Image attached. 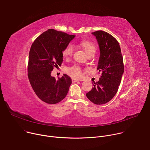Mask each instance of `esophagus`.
<instances>
[{
	"mask_svg": "<svg viewBox=\"0 0 150 150\" xmlns=\"http://www.w3.org/2000/svg\"><path fill=\"white\" fill-rule=\"evenodd\" d=\"M78 81H79V80H78V79H72V82H76Z\"/></svg>",
	"mask_w": 150,
	"mask_h": 150,
	"instance_id": "obj_1",
	"label": "esophagus"
}]
</instances>
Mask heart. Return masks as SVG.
<instances>
[{"mask_svg":"<svg viewBox=\"0 0 150 150\" xmlns=\"http://www.w3.org/2000/svg\"><path fill=\"white\" fill-rule=\"evenodd\" d=\"M81 46L83 48V49L86 52V53L88 54L91 53H95L96 52V47L95 46L91 43V42L89 41H82L81 42ZM74 46L71 44L68 45L63 50L62 54L63 56L65 57H68L72 55L74 52ZM67 73L73 78L78 79L82 77L83 72L82 69L79 66H74L72 67L69 68L67 69Z\"/></svg>","mask_w":150,"mask_h":150,"instance_id":"1","label":"heart"}]
</instances>
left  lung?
<instances>
[{
	"instance_id": "1",
	"label": "left lung",
	"mask_w": 150,
	"mask_h": 150,
	"mask_svg": "<svg viewBox=\"0 0 150 150\" xmlns=\"http://www.w3.org/2000/svg\"><path fill=\"white\" fill-rule=\"evenodd\" d=\"M91 34L96 37L100 49L97 70L101 75L98 81L94 82V87L86 96L96 104H103L110 101L118 90L124 72L123 56L113 36L104 31Z\"/></svg>"
}]
</instances>
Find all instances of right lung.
Listing matches in <instances>:
<instances>
[{"mask_svg":"<svg viewBox=\"0 0 150 150\" xmlns=\"http://www.w3.org/2000/svg\"><path fill=\"white\" fill-rule=\"evenodd\" d=\"M75 35L47 30L31 45L28 66V76L38 97L48 104H56L65 98L72 83L66 74L56 80L51 76L54 67L61 66L63 50Z\"/></svg>","mask_w":150,"mask_h":150,"instance_id":"add662e5","label":"right lung"}]
</instances>
